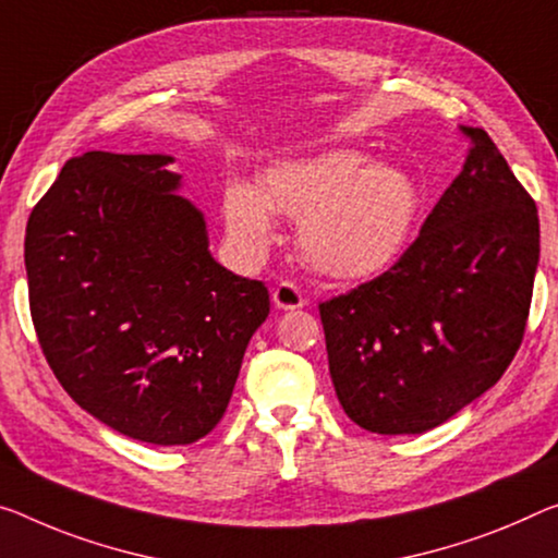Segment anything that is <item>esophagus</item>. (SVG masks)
Returning <instances> with one entry per match:
<instances>
[{
    "label": "esophagus",
    "mask_w": 558,
    "mask_h": 558,
    "mask_svg": "<svg viewBox=\"0 0 558 558\" xmlns=\"http://www.w3.org/2000/svg\"><path fill=\"white\" fill-rule=\"evenodd\" d=\"M271 302L277 308H299L306 304L302 291L294 284V281H279L277 287L271 289Z\"/></svg>",
    "instance_id": "1"
}]
</instances>
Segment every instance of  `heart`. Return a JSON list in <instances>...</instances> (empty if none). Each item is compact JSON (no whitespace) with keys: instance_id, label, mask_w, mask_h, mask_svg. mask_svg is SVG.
<instances>
[{"instance_id":"heart-1","label":"heart","mask_w":558,"mask_h":558,"mask_svg":"<svg viewBox=\"0 0 558 558\" xmlns=\"http://www.w3.org/2000/svg\"><path fill=\"white\" fill-rule=\"evenodd\" d=\"M271 211L296 219V250L314 271L364 279L387 267L407 242L418 190L404 169L368 165L356 149H324L269 167L256 190L229 186L225 221L239 252H267Z\"/></svg>"}]
</instances>
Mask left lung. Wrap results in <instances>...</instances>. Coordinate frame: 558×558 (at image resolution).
Segmentation results:
<instances>
[{"mask_svg": "<svg viewBox=\"0 0 558 558\" xmlns=\"http://www.w3.org/2000/svg\"><path fill=\"white\" fill-rule=\"evenodd\" d=\"M389 271L319 304L329 374L351 422L422 434L492 389L524 339L538 211L484 130Z\"/></svg>", "mask_w": 558, "mask_h": 558, "instance_id": "1", "label": "left lung"}]
</instances>
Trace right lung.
<instances>
[{"label": "right lung", "mask_w": 558, "mask_h": 558, "mask_svg": "<svg viewBox=\"0 0 558 558\" xmlns=\"http://www.w3.org/2000/svg\"><path fill=\"white\" fill-rule=\"evenodd\" d=\"M167 154L66 161L24 239L39 347L64 391L136 441L207 436L269 316L262 281L214 262Z\"/></svg>", "instance_id": "add662e5"}]
</instances>
